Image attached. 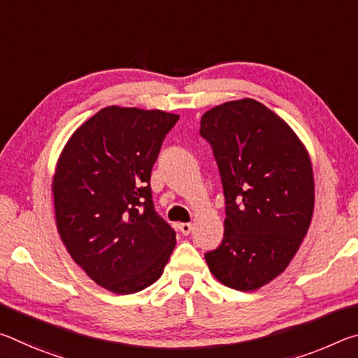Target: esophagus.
Masks as SVG:
<instances>
[{
    "instance_id": "34e87169",
    "label": "esophagus",
    "mask_w": 358,
    "mask_h": 358,
    "mask_svg": "<svg viewBox=\"0 0 358 358\" xmlns=\"http://www.w3.org/2000/svg\"><path fill=\"white\" fill-rule=\"evenodd\" d=\"M178 229H180V232L183 234V235H189L191 230H192V224L191 222H181L180 226H178Z\"/></svg>"
}]
</instances>
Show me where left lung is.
Returning <instances> with one entry per match:
<instances>
[{"instance_id":"obj_1","label":"left lung","mask_w":358,"mask_h":358,"mask_svg":"<svg viewBox=\"0 0 358 358\" xmlns=\"http://www.w3.org/2000/svg\"><path fill=\"white\" fill-rule=\"evenodd\" d=\"M201 136L226 199L224 238L205 260L224 286L256 290L286 270L310 229V155L286 121L250 98L205 112Z\"/></svg>"}]
</instances>
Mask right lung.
<instances>
[{"mask_svg": "<svg viewBox=\"0 0 358 358\" xmlns=\"http://www.w3.org/2000/svg\"><path fill=\"white\" fill-rule=\"evenodd\" d=\"M178 118L106 107L59 155L52 185L58 234L74 262L113 294L151 286L175 248V230L155 210L150 177Z\"/></svg>", "mask_w": 358, "mask_h": 358, "instance_id": "right-lung-1", "label": "right lung"}]
</instances>
